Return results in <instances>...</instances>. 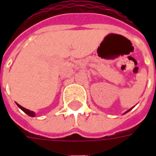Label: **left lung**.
Masks as SVG:
<instances>
[{
    "instance_id": "left-lung-1",
    "label": "left lung",
    "mask_w": 156,
    "mask_h": 156,
    "mask_svg": "<svg viewBox=\"0 0 156 156\" xmlns=\"http://www.w3.org/2000/svg\"><path fill=\"white\" fill-rule=\"evenodd\" d=\"M130 108V109H129V110H128V111H126V112H125V113H124V114H126V113H127V112H129V111H130V110H131V109H132V108Z\"/></svg>"
}]
</instances>
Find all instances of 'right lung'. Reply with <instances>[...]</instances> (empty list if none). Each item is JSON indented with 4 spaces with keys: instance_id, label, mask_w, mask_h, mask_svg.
I'll list each match as a JSON object with an SVG mask.
<instances>
[{
    "instance_id": "1",
    "label": "right lung",
    "mask_w": 156,
    "mask_h": 156,
    "mask_svg": "<svg viewBox=\"0 0 156 156\" xmlns=\"http://www.w3.org/2000/svg\"><path fill=\"white\" fill-rule=\"evenodd\" d=\"M16 104H17V103H16ZM17 105H18V108H20V109H22V110H23V111L25 113L27 114L28 116H32V117H34V116H35V112H33V111H30L29 109H27V108H23V107L21 106L20 104H17Z\"/></svg>"
}]
</instances>
